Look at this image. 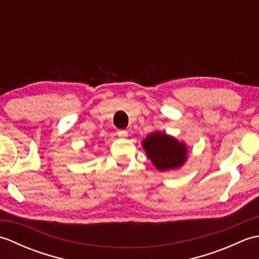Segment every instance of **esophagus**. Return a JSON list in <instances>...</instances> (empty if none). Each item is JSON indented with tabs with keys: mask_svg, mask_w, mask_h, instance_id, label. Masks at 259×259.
<instances>
[{
	"mask_svg": "<svg viewBox=\"0 0 259 259\" xmlns=\"http://www.w3.org/2000/svg\"><path fill=\"white\" fill-rule=\"evenodd\" d=\"M117 135L120 137V138H126V137H128V131L120 129L117 131Z\"/></svg>",
	"mask_w": 259,
	"mask_h": 259,
	"instance_id": "1",
	"label": "esophagus"
}]
</instances>
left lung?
<instances>
[{"label":"left lung","instance_id":"1","mask_svg":"<svg viewBox=\"0 0 259 259\" xmlns=\"http://www.w3.org/2000/svg\"><path fill=\"white\" fill-rule=\"evenodd\" d=\"M148 158L160 171L178 169L187 160L188 149L185 142L160 131L152 133L142 141Z\"/></svg>","mask_w":259,"mask_h":259}]
</instances>
